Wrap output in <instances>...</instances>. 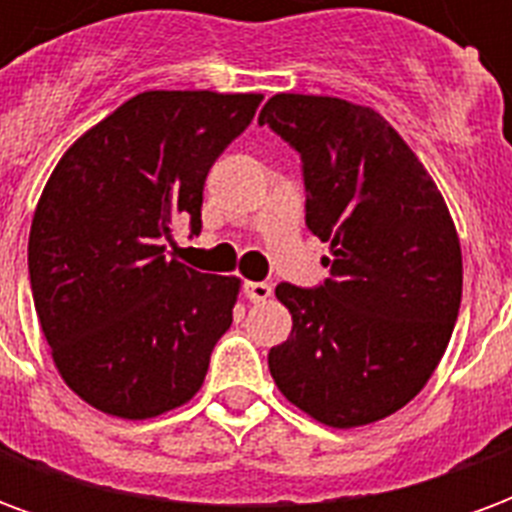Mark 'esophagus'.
<instances>
[{"instance_id":"obj_1","label":"esophagus","mask_w":512,"mask_h":512,"mask_svg":"<svg viewBox=\"0 0 512 512\" xmlns=\"http://www.w3.org/2000/svg\"><path fill=\"white\" fill-rule=\"evenodd\" d=\"M244 296L255 304L271 299V285L268 282H244Z\"/></svg>"}]
</instances>
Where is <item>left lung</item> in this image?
Here are the masks:
<instances>
[{
  "label": "left lung",
  "mask_w": 512,
  "mask_h": 512,
  "mask_svg": "<svg viewBox=\"0 0 512 512\" xmlns=\"http://www.w3.org/2000/svg\"><path fill=\"white\" fill-rule=\"evenodd\" d=\"M301 156L304 219L329 279L279 282L293 332L268 370L293 406L356 428L428 384L458 321L461 244L444 197L411 147L367 106L282 93L257 117Z\"/></svg>",
  "instance_id": "8db88e82"
}]
</instances>
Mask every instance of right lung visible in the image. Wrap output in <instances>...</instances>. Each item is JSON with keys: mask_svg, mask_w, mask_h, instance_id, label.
<instances>
[{"mask_svg": "<svg viewBox=\"0 0 512 512\" xmlns=\"http://www.w3.org/2000/svg\"><path fill=\"white\" fill-rule=\"evenodd\" d=\"M263 95L150 90L76 139L40 194L29 285L54 365L90 406L158 417L197 395L238 279L169 257L172 222L202 230L213 161Z\"/></svg>", "mask_w": 512, "mask_h": 512, "instance_id": "obj_1", "label": "right lung"}]
</instances>
